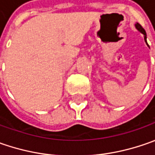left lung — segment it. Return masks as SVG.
I'll return each mask as SVG.
<instances>
[{
	"mask_svg": "<svg viewBox=\"0 0 155 155\" xmlns=\"http://www.w3.org/2000/svg\"><path fill=\"white\" fill-rule=\"evenodd\" d=\"M135 27L140 31V33L144 34V39H145V41H146V43H147V34H146V32H145V30H144V28L141 27L139 23H136V24H135Z\"/></svg>",
	"mask_w": 155,
	"mask_h": 155,
	"instance_id": "obj_1",
	"label": "left lung"
}]
</instances>
